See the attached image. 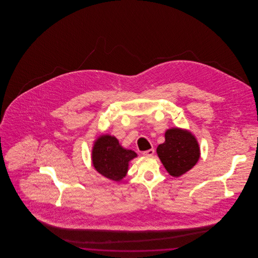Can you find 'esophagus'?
Returning a JSON list of instances; mask_svg holds the SVG:
<instances>
[{
    "label": "esophagus",
    "mask_w": 258,
    "mask_h": 258,
    "mask_svg": "<svg viewBox=\"0 0 258 258\" xmlns=\"http://www.w3.org/2000/svg\"><path fill=\"white\" fill-rule=\"evenodd\" d=\"M154 154H155V150L154 149H150L148 151L143 152V156H145V157H152Z\"/></svg>",
    "instance_id": "esophagus-1"
}]
</instances>
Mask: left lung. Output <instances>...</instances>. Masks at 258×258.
<instances>
[{
  "instance_id": "8db88e82",
  "label": "left lung",
  "mask_w": 258,
  "mask_h": 258,
  "mask_svg": "<svg viewBox=\"0 0 258 258\" xmlns=\"http://www.w3.org/2000/svg\"><path fill=\"white\" fill-rule=\"evenodd\" d=\"M165 141L157 148V154L172 177H180L190 170L200 158L197 137L189 131L172 127L165 132Z\"/></svg>"
}]
</instances>
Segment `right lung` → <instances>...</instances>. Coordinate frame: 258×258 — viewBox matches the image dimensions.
<instances>
[{"label": "right lung", "instance_id": "right-lung-1", "mask_svg": "<svg viewBox=\"0 0 258 258\" xmlns=\"http://www.w3.org/2000/svg\"><path fill=\"white\" fill-rule=\"evenodd\" d=\"M136 157L135 151L123 148L115 136L106 134L95 140L91 158L94 168L101 176L120 182L126 176L130 161Z\"/></svg>", "mask_w": 258, "mask_h": 258}]
</instances>
